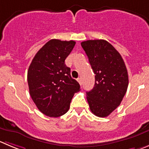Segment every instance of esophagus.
I'll return each mask as SVG.
<instances>
[{"mask_svg":"<svg viewBox=\"0 0 149 149\" xmlns=\"http://www.w3.org/2000/svg\"><path fill=\"white\" fill-rule=\"evenodd\" d=\"M77 82H78V83H80V85L82 84V80H81V77H78V78L77 79Z\"/></svg>","mask_w":149,"mask_h":149,"instance_id":"esophagus-1","label":"esophagus"}]
</instances>
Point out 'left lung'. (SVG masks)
<instances>
[{"instance_id": "obj_1", "label": "left lung", "mask_w": 149, "mask_h": 149, "mask_svg": "<svg viewBox=\"0 0 149 149\" xmlns=\"http://www.w3.org/2000/svg\"><path fill=\"white\" fill-rule=\"evenodd\" d=\"M81 46L95 74L94 87L86 92L90 110L98 117H107L120 105L127 92V67L119 52L107 41H85Z\"/></svg>"}]
</instances>
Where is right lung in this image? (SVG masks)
I'll return each instance as SVG.
<instances>
[{
  "mask_svg": "<svg viewBox=\"0 0 149 149\" xmlns=\"http://www.w3.org/2000/svg\"><path fill=\"white\" fill-rule=\"evenodd\" d=\"M74 45L72 40L51 39L38 51L28 68L30 95L37 108L49 117L64 115L74 94L80 90L65 64Z\"/></svg>",
  "mask_w": 149,
  "mask_h": 149,
  "instance_id": "add662e5",
  "label": "right lung"
}]
</instances>
